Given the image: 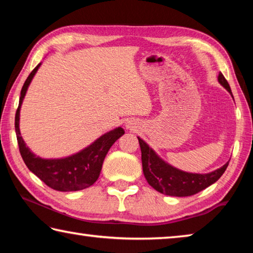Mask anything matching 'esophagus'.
Here are the masks:
<instances>
[{
	"mask_svg": "<svg viewBox=\"0 0 253 253\" xmlns=\"http://www.w3.org/2000/svg\"><path fill=\"white\" fill-rule=\"evenodd\" d=\"M126 128H127V129H129V130H135V128H137L136 123H134V121L127 122L126 123Z\"/></svg>",
	"mask_w": 253,
	"mask_h": 253,
	"instance_id": "34e87169",
	"label": "esophagus"
}]
</instances>
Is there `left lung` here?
I'll list each match as a JSON object with an SVG mask.
<instances>
[{"mask_svg": "<svg viewBox=\"0 0 253 253\" xmlns=\"http://www.w3.org/2000/svg\"><path fill=\"white\" fill-rule=\"evenodd\" d=\"M217 80L232 96L228 81L221 72L217 77ZM137 138H138L140 151H142V164L145 178L149 185L162 194L179 196V198L194 195L215 183L223 175L229 165V162L225 163L222 168L208 174L184 172L163 161L142 138L139 137Z\"/></svg>", "mask_w": 253, "mask_h": 253, "instance_id": "8db88e82", "label": "left lung"}]
</instances>
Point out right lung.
Returning a JSON list of instances; mask_svg holds the SVG:
<instances>
[{
  "instance_id": "1",
  "label": "right lung",
  "mask_w": 253,
  "mask_h": 253,
  "mask_svg": "<svg viewBox=\"0 0 253 253\" xmlns=\"http://www.w3.org/2000/svg\"><path fill=\"white\" fill-rule=\"evenodd\" d=\"M39 63L25 80L21 90L19 107L15 114V132L19 149L25 165L49 187L60 192H72L91 186L99 177L105 157L109 148L116 140L125 134L122 127L106 132L91 145L74 155L63 158H41L33 154L25 145L20 132V109L30 84L37 74Z\"/></svg>"
}]
</instances>
